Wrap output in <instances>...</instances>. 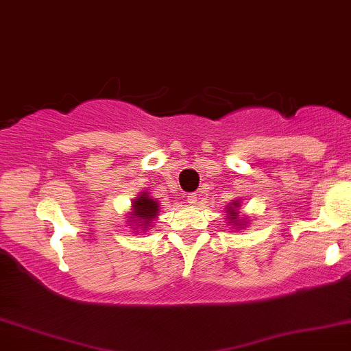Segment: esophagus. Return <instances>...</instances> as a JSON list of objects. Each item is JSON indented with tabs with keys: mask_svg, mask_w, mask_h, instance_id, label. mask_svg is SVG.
Listing matches in <instances>:
<instances>
[{
	"mask_svg": "<svg viewBox=\"0 0 351 351\" xmlns=\"http://www.w3.org/2000/svg\"><path fill=\"white\" fill-rule=\"evenodd\" d=\"M195 202H197V194H195V193L188 194V204L193 205V204H195Z\"/></svg>",
	"mask_w": 351,
	"mask_h": 351,
	"instance_id": "obj_1",
	"label": "esophagus"
}]
</instances>
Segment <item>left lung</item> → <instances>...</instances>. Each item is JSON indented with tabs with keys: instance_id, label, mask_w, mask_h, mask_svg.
Segmentation results:
<instances>
[{
	"instance_id": "1",
	"label": "left lung",
	"mask_w": 351,
	"mask_h": 351,
	"mask_svg": "<svg viewBox=\"0 0 351 351\" xmlns=\"http://www.w3.org/2000/svg\"><path fill=\"white\" fill-rule=\"evenodd\" d=\"M234 205H237V204H234ZM228 213H231L230 215L231 219H234V221H239V218H237V215H236V210H232V207H230V210H228Z\"/></svg>"
}]
</instances>
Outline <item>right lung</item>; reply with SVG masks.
I'll return each mask as SVG.
<instances>
[{
	"label": "right lung",
	"mask_w": 351,
	"mask_h": 351,
	"mask_svg": "<svg viewBox=\"0 0 351 351\" xmlns=\"http://www.w3.org/2000/svg\"><path fill=\"white\" fill-rule=\"evenodd\" d=\"M157 212H158L157 200L147 197L146 194H141V197H138L133 202V218L141 219L143 224L151 223L152 219L157 217Z\"/></svg>",
	"instance_id": "add662e5"
}]
</instances>
